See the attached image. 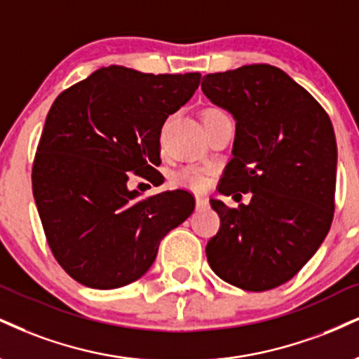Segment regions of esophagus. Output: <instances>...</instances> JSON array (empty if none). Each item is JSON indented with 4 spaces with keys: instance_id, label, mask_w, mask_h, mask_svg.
<instances>
[{
    "instance_id": "1",
    "label": "esophagus",
    "mask_w": 359,
    "mask_h": 359,
    "mask_svg": "<svg viewBox=\"0 0 359 359\" xmlns=\"http://www.w3.org/2000/svg\"><path fill=\"white\" fill-rule=\"evenodd\" d=\"M196 202H197V207H207V204H209V198L205 196H201V194H197Z\"/></svg>"
}]
</instances>
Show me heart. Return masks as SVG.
I'll use <instances>...</instances> for the list:
<instances>
[{"label": "heart", "mask_w": 359, "mask_h": 359, "mask_svg": "<svg viewBox=\"0 0 359 359\" xmlns=\"http://www.w3.org/2000/svg\"><path fill=\"white\" fill-rule=\"evenodd\" d=\"M175 185L180 187H192V189H201L205 184V179L198 172L192 170V168H180L179 172H175L172 177Z\"/></svg>", "instance_id": "b5f03b06"}]
</instances>
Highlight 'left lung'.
<instances>
[{
  "label": "left lung",
  "instance_id": "left-lung-1",
  "mask_svg": "<svg viewBox=\"0 0 359 359\" xmlns=\"http://www.w3.org/2000/svg\"><path fill=\"white\" fill-rule=\"evenodd\" d=\"M202 92L236 120L219 192H252L249 204L234 209L210 198L221 229L207 243V261L244 291L278 287L330 232L338 165L332 123L309 92L271 65L210 73Z\"/></svg>",
  "mask_w": 359,
  "mask_h": 359
}]
</instances>
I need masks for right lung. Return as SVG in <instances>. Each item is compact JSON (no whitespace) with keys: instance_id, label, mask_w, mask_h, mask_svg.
<instances>
[{"instance_id":"obj_1","label":"right lung","mask_w":359,"mask_h":359,"mask_svg":"<svg viewBox=\"0 0 359 359\" xmlns=\"http://www.w3.org/2000/svg\"><path fill=\"white\" fill-rule=\"evenodd\" d=\"M201 73L154 75L110 65L56 97L33 163V197L58 264L83 286L140 279L172 229L194 212L187 191L140 198L133 174L162 184L161 130Z\"/></svg>"}]
</instances>
